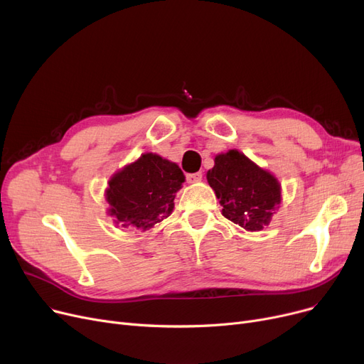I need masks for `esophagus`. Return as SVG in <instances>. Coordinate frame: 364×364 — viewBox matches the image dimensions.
Returning <instances> with one entry per match:
<instances>
[{
	"mask_svg": "<svg viewBox=\"0 0 364 364\" xmlns=\"http://www.w3.org/2000/svg\"><path fill=\"white\" fill-rule=\"evenodd\" d=\"M186 180L188 184H195V183H199L202 180V174L200 172H195V174H187L186 176Z\"/></svg>",
	"mask_w": 364,
	"mask_h": 364,
	"instance_id": "obj_1",
	"label": "esophagus"
}]
</instances>
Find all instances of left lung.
<instances>
[{
  "mask_svg": "<svg viewBox=\"0 0 364 364\" xmlns=\"http://www.w3.org/2000/svg\"><path fill=\"white\" fill-rule=\"evenodd\" d=\"M214 162L206 178L220 199L223 215L250 232L269 225L282 200L277 178L239 150L220 153Z\"/></svg>",
  "mask_w": 364,
  "mask_h": 364,
  "instance_id": "obj_1",
  "label": "left lung"
}]
</instances>
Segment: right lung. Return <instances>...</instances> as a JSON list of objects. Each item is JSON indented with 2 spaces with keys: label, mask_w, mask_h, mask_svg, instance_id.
Wrapping results in <instances>:
<instances>
[{
  "label": "right lung",
  "mask_w": 364,
  "mask_h": 364,
  "mask_svg": "<svg viewBox=\"0 0 364 364\" xmlns=\"http://www.w3.org/2000/svg\"><path fill=\"white\" fill-rule=\"evenodd\" d=\"M183 183L184 174L177 164L156 153H144L109 180V215L125 228L146 232L169 217Z\"/></svg>",
  "instance_id": "1"
}]
</instances>
